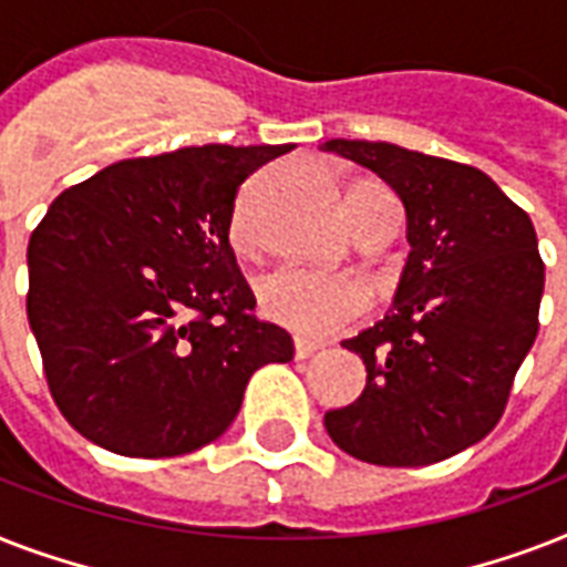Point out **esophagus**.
Masks as SVG:
<instances>
[{"label": "esophagus", "mask_w": 567, "mask_h": 567, "mask_svg": "<svg viewBox=\"0 0 567 567\" xmlns=\"http://www.w3.org/2000/svg\"><path fill=\"white\" fill-rule=\"evenodd\" d=\"M318 350H323V344H318V341L293 338V355H297V359H311V355L318 353Z\"/></svg>", "instance_id": "esophagus-1"}]
</instances>
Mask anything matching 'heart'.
Segmentation results:
<instances>
[{"label": "heart", "mask_w": 567, "mask_h": 567, "mask_svg": "<svg viewBox=\"0 0 567 567\" xmlns=\"http://www.w3.org/2000/svg\"><path fill=\"white\" fill-rule=\"evenodd\" d=\"M388 196L379 185H359L350 199ZM235 238H247L244 214L235 220ZM258 309L267 320L291 329L302 338L336 336L371 309V288L353 274L315 270V267H279L258 282Z\"/></svg>", "instance_id": "1"}]
</instances>
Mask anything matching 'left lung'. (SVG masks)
Returning a JSON list of instances; mask_svg holds the SVG:
<instances>
[{
  "label": "left lung",
  "mask_w": 567,
  "mask_h": 567,
  "mask_svg": "<svg viewBox=\"0 0 567 567\" xmlns=\"http://www.w3.org/2000/svg\"><path fill=\"white\" fill-rule=\"evenodd\" d=\"M400 196L405 258L394 306L341 341L364 362L355 403L323 414L329 439L385 467L432 465L483 441L538 332L545 261L524 208L471 164L385 141H327Z\"/></svg>",
  "instance_id": "left-lung-1"
}]
</instances>
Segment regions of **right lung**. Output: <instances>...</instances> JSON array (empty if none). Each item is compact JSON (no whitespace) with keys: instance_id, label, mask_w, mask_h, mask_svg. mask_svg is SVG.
I'll return each instance as SVG.
<instances>
[{"instance_id":"obj_1","label":"right lung","mask_w":567,"mask_h":567,"mask_svg":"<svg viewBox=\"0 0 567 567\" xmlns=\"http://www.w3.org/2000/svg\"><path fill=\"white\" fill-rule=\"evenodd\" d=\"M293 144L185 146L66 188L29 240V327L75 432L135 458L229 430L249 377L291 336L249 311L229 244L249 173Z\"/></svg>"}]
</instances>
